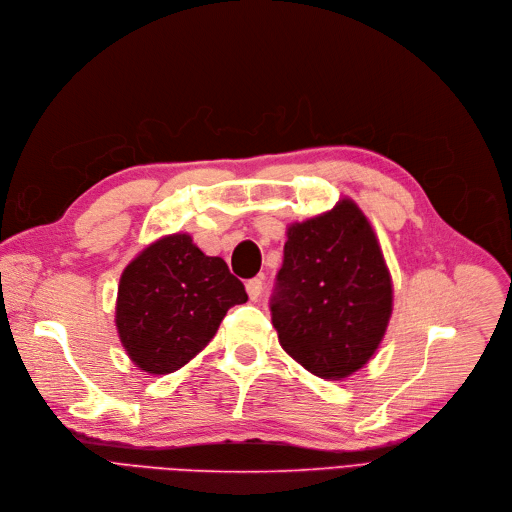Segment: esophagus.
I'll return each instance as SVG.
<instances>
[{
  "mask_svg": "<svg viewBox=\"0 0 512 512\" xmlns=\"http://www.w3.org/2000/svg\"><path fill=\"white\" fill-rule=\"evenodd\" d=\"M246 291H248V296H250V300H258L260 298V294H262V279H250L248 283H246Z\"/></svg>",
  "mask_w": 512,
  "mask_h": 512,
  "instance_id": "1",
  "label": "esophagus"
}]
</instances>
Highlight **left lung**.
Here are the masks:
<instances>
[{
  "label": "left lung",
  "instance_id": "1",
  "mask_svg": "<svg viewBox=\"0 0 512 512\" xmlns=\"http://www.w3.org/2000/svg\"><path fill=\"white\" fill-rule=\"evenodd\" d=\"M271 316L283 350L316 377L344 379L375 354L392 316V277L352 200L287 229Z\"/></svg>",
  "mask_w": 512,
  "mask_h": 512
}]
</instances>
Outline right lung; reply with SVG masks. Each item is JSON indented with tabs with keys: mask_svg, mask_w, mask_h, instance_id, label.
<instances>
[{
	"mask_svg": "<svg viewBox=\"0 0 512 512\" xmlns=\"http://www.w3.org/2000/svg\"><path fill=\"white\" fill-rule=\"evenodd\" d=\"M243 302L246 287L227 262L175 233L145 248L120 277L116 329L141 371L166 375L206 348L227 310Z\"/></svg>",
	"mask_w": 512,
	"mask_h": 512,
	"instance_id": "1",
	"label": "right lung"
}]
</instances>
